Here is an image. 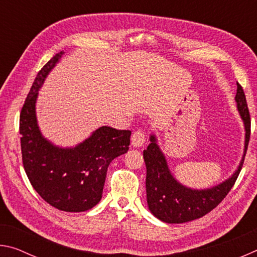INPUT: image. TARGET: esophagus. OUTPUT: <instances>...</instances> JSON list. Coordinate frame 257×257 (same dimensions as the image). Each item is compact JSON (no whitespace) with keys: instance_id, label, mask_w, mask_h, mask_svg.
Wrapping results in <instances>:
<instances>
[{"instance_id":"esophagus-1","label":"esophagus","mask_w":257,"mask_h":257,"mask_svg":"<svg viewBox=\"0 0 257 257\" xmlns=\"http://www.w3.org/2000/svg\"><path fill=\"white\" fill-rule=\"evenodd\" d=\"M145 143V133L143 130H137L132 136V145L134 147H141Z\"/></svg>"}]
</instances>
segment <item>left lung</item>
I'll list each match as a JSON object with an SVG mask.
<instances>
[{
  "instance_id": "8db88e82",
  "label": "left lung",
  "mask_w": 257,
  "mask_h": 257,
  "mask_svg": "<svg viewBox=\"0 0 257 257\" xmlns=\"http://www.w3.org/2000/svg\"><path fill=\"white\" fill-rule=\"evenodd\" d=\"M245 125V151L233 175L222 184L207 189H191L178 182L171 175L164 155L152 135L151 144L144 151L146 164V195L150 211L167 223H184L199 219L223 201L236 182L245 160L250 137V115L242 87L237 82L234 97Z\"/></svg>"
}]
</instances>
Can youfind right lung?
I'll list each match as a JSON object with an SVG mask.
<instances>
[{"mask_svg": "<svg viewBox=\"0 0 257 257\" xmlns=\"http://www.w3.org/2000/svg\"><path fill=\"white\" fill-rule=\"evenodd\" d=\"M63 54H55L41 69L21 108V154L30 184L45 202L60 211L84 212L101 201L107 167L127 153L132 132L103 125L70 149H61L42 136L35 108L38 90Z\"/></svg>", "mask_w": 257, "mask_h": 257, "instance_id": "obj_1", "label": "right lung"}]
</instances>
